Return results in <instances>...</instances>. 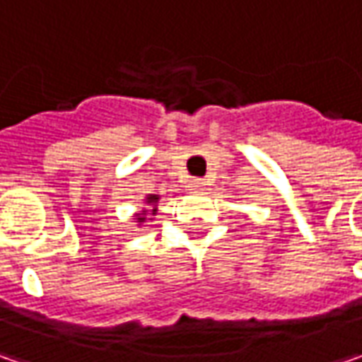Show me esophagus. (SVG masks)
<instances>
[{"label": "esophagus", "instance_id": "34e87169", "mask_svg": "<svg viewBox=\"0 0 362 362\" xmlns=\"http://www.w3.org/2000/svg\"><path fill=\"white\" fill-rule=\"evenodd\" d=\"M189 187L193 189V191H203V189H205V181L199 179V177H193V179L189 181Z\"/></svg>", "mask_w": 362, "mask_h": 362}]
</instances>
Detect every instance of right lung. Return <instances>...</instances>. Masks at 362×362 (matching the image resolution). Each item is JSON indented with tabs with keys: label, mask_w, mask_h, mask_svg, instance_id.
<instances>
[{
	"label": "right lung",
	"mask_w": 362,
	"mask_h": 362,
	"mask_svg": "<svg viewBox=\"0 0 362 362\" xmlns=\"http://www.w3.org/2000/svg\"><path fill=\"white\" fill-rule=\"evenodd\" d=\"M157 199H159L157 195H151V197H146V202L148 203H157ZM153 214H155V209H153ZM136 219H139V223H143V221H145V214H141V216L136 217Z\"/></svg>",
	"instance_id": "obj_1"
}]
</instances>
